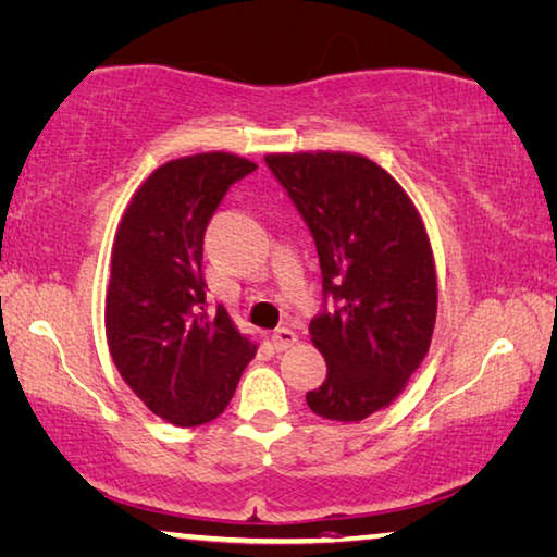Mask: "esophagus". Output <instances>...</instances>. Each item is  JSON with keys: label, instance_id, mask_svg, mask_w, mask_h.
I'll return each mask as SVG.
<instances>
[{"label": "esophagus", "instance_id": "1", "mask_svg": "<svg viewBox=\"0 0 557 557\" xmlns=\"http://www.w3.org/2000/svg\"><path fill=\"white\" fill-rule=\"evenodd\" d=\"M296 341H298L296 331H290V329H276V331H273V336H271V344L276 350H288L290 346L296 344Z\"/></svg>", "mask_w": 557, "mask_h": 557}]
</instances>
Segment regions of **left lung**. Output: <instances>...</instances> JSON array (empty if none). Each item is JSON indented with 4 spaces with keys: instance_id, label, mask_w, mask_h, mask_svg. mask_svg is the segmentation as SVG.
<instances>
[{
    "instance_id": "1",
    "label": "left lung",
    "mask_w": 557,
    "mask_h": 557,
    "mask_svg": "<svg viewBox=\"0 0 557 557\" xmlns=\"http://www.w3.org/2000/svg\"><path fill=\"white\" fill-rule=\"evenodd\" d=\"M267 166L311 231L323 276L308 331L329 373L306 404L331 421H363L406 388L431 346L438 288L423 221L366 157L271 153Z\"/></svg>"
}]
</instances>
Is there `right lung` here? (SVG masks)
<instances>
[{"mask_svg": "<svg viewBox=\"0 0 557 557\" xmlns=\"http://www.w3.org/2000/svg\"><path fill=\"white\" fill-rule=\"evenodd\" d=\"M256 171L213 151L159 166L116 231L107 294L114 366L153 416L203 425L224 413L256 346L207 304L203 234L231 184Z\"/></svg>", "mask_w": 557, "mask_h": 557, "instance_id": "add662e5", "label": "right lung"}]
</instances>
